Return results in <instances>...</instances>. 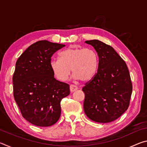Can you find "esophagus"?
Wrapping results in <instances>:
<instances>
[{
	"instance_id": "obj_1",
	"label": "esophagus",
	"mask_w": 147,
	"mask_h": 147,
	"mask_svg": "<svg viewBox=\"0 0 147 147\" xmlns=\"http://www.w3.org/2000/svg\"><path fill=\"white\" fill-rule=\"evenodd\" d=\"M78 87L74 86V85H71L70 86V91L71 93H73V92L76 91V90H78Z\"/></svg>"
}]
</instances>
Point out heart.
<instances>
[{"label": "heart", "instance_id": "obj_1", "mask_svg": "<svg viewBox=\"0 0 147 147\" xmlns=\"http://www.w3.org/2000/svg\"><path fill=\"white\" fill-rule=\"evenodd\" d=\"M58 59H52L50 67L54 75L60 81H66L72 72L74 79L88 82L95 75L98 57L89 48L71 46L59 54Z\"/></svg>", "mask_w": 147, "mask_h": 147}]
</instances>
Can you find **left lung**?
<instances>
[{
  "instance_id": "1",
  "label": "left lung",
  "mask_w": 147,
  "mask_h": 147,
  "mask_svg": "<svg viewBox=\"0 0 147 147\" xmlns=\"http://www.w3.org/2000/svg\"><path fill=\"white\" fill-rule=\"evenodd\" d=\"M97 53V73L82 88L84 109L89 119L110 123L123 115L130 104L132 84L127 65L113 47L96 39L86 41Z\"/></svg>"
}]
</instances>
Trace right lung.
Segmentation results:
<instances>
[{"label":"right lung","mask_w":147,"mask_h":147,"mask_svg":"<svg viewBox=\"0 0 147 147\" xmlns=\"http://www.w3.org/2000/svg\"><path fill=\"white\" fill-rule=\"evenodd\" d=\"M65 45L47 40L27 48L16 64L13 96L23 117L38 126H50L60 117L61 100L70 94L69 85L54 78L50 67L53 54Z\"/></svg>","instance_id":"obj_1"}]
</instances>
